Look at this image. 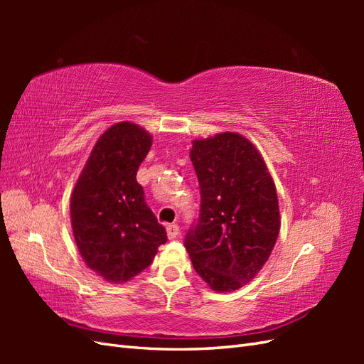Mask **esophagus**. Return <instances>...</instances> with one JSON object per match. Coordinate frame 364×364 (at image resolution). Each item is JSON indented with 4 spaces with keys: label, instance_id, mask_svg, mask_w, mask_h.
Masks as SVG:
<instances>
[{
    "label": "esophagus",
    "instance_id": "1",
    "mask_svg": "<svg viewBox=\"0 0 364 364\" xmlns=\"http://www.w3.org/2000/svg\"><path fill=\"white\" fill-rule=\"evenodd\" d=\"M179 232H181V229L178 225H167V237L170 240H174L179 235Z\"/></svg>",
    "mask_w": 364,
    "mask_h": 364
}]
</instances>
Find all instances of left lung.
Listing matches in <instances>:
<instances>
[{"mask_svg": "<svg viewBox=\"0 0 364 364\" xmlns=\"http://www.w3.org/2000/svg\"><path fill=\"white\" fill-rule=\"evenodd\" d=\"M190 158L200 185V214L185 237L194 270L228 293L257 277L277 243L279 205L257 147L235 132L194 139Z\"/></svg>", "mask_w": 364, "mask_h": 364, "instance_id": "left-lung-1", "label": "left lung"}]
</instances>
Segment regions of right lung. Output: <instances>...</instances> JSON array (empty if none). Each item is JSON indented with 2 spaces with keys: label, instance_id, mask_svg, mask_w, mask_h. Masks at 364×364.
Instances as JSON below:
<instances>
[{
  "label": "right lung",
  "instance_id": "add662e5",
  "mask_svg": "<svg viewBox=\"0 0 364 364\" xmlns=\"http://www.w3.org/2000/svg\"><path fill=\"white\" fill-rule=\"evenodd\" d=\"M151 135L130 121L109 127L97 139L71 194V226L86 266L112 284L147 269L167 241L136 182L151 147Z\"/></svg>",
  "mask_w": 364,
  "mask_h": 364
}]
</instances>
